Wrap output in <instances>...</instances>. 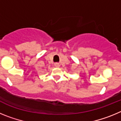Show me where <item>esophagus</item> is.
Masks as SVG:
<instances>
[{
    "mask_svg": "<svg viewBox=\"0 0 121 121\" xmlns=\"http://www.w3.org/2000/svg\"><path fill=\"white\" fill-rule=\"evenodd\" d=\"M54 66H55V67H56V68H59L60 65L59 64H57V63H56V64H54Z\"/></svg>",
    "mask_w": 121,
    "mask_h": 121,
    "instance_id": "esophagus-1",
    "label": "esophagus"
}]
</instances>
